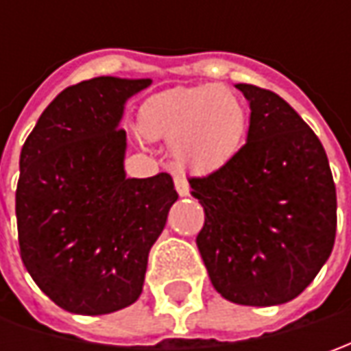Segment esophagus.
<instances>
[{
	"mask_svg": "<svg viewBox=\"0 0 351 351\" xmlns=\"http://www.w3.org/2000/svg\"><path fill=\"white\" fill-rule=\"evenodd\" d=\"M173 185H176V189H178V193L182 197L189 195V183L185 182L183 178H180V176H176L173 178Z\"/></svg>",
	"mask_w": 351,
	"mask_h": 351,
	"instance_id": "obj_1",
	"label": "esophagus"
}]
</instances>
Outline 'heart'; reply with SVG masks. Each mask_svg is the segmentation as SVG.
<instances>
[{
	"instance_id": "b5f03b06",
	"label": "heart",
	"mask_w": 351,
	"mask_h": 351,
	"mask_svg": "<svg viewBox=\"0 0 351 351\" xmlns=\"http://www.w3.org/2000/svg\"><path fill=\"white\" fill-rule=\"evenodd\" d=\"M138 128L150 141H169L173 162L193 173H210L234 158L248 117L240 97L221 86L160 91L142 103Z\"/></svg>"
}]
</instances>
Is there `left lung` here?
Here are the masks:
<instances>
[{
    "instance_id": "obj_1",
    "label": "left lung",
    "mask_w": 351,
    "mask_h": 351,
    "mask_svg": "<svg viewBox=\"0 0 351 351\" xmlns=\"http://www.w3.org/2000/svg\"><path fill=\"white\" fill-rule=\"evenodd\" d=\"M246 144L221 169L189 178L205 210L197 248L213 287L248 306L287 303L334 248L336 185L328 158L285 99L250 84Z\"/></svg>"
}]
</instances>
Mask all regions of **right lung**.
Instances as JSON below:
<instances>
[{"label":"right lung","mask_w":351,"mask_h":351,"mask_svg":"<svg viewBox=\"0 0 351 351\" xmlns=\"http://www.w3.org/2000/svg\"><path fill=\"white\" fill-rule=\"evenodd\" d=\"M150 84L101 75L70 86L23 144L21 260L68 313L107 315L141 297L150 248L178 201L169 173L136 180L123 166L125 103Z\"/></svg>","instance_id":"1"}]
</instances>
